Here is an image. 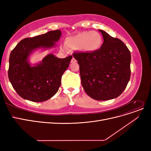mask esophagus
<instances>
[{
	"label": "esophagus",
	"mask_w": 151,
	"mask_h": 151,
	"mask_svg": "<svg viewBox=\"0 0 151 151\" xmlns=\"http://www.w3.org/2000/svg\"><path fill=\"white\" fill-rule=\"evenodd\" d=\"M77 62V60H76V59L73 57L72 58V60H71V61H70V62L71 63H74V62Z\"/></svg>",
	"instance_id": "esophagus-1"
}]
</instances>
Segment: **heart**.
Returning <instances> with one entry per match:
<instances>
[{
    "label": "heart",
    "mask_w": 151,
    "mask_h": 151,
    "mask_svg": "<svg viewBox=\"0 0 151 151\" xmlns=\"http://www.w3.org/2000/svg\"><path fill=\"white\" fill-rule=\"evenodd\" d=\"M102 36L97 31H83L65 40L67 47L73 50L81 49L84 52H93L101 47Z\"/></svg>",
    "instance_id": "b5f03b06"
}]
</instances>
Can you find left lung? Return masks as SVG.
<instances>
[{
	"label": "left lung",
	"mask_w": 151,
	"mask_h": 151,
	"mask_svg": "<svg viewBox=\"0 0 151 151\" xmlns=\"http://www.w3.org/2000/svg\"><path fill=\"white\" fill-rule=\"evenodd\" d=\"M104 42L93 52H74L79 65L85 92L98 101L116 98L123 92L130 78L131 55L122 41L103 30Z\"/></svg>",
	"instance_id": "obj_1"
}]
</instances>
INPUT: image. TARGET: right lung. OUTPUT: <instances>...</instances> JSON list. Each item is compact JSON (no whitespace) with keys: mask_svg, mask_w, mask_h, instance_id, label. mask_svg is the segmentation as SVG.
Segmentation results:
<instances>
[{"mask_svg":"<svg viewBox=\"0 0 151 151\" xmlns=\"http://www.w3.org/2000/svg\"><path fill=\"white\" fill-rule=\"evenodd\" d=\"M61 31L47 33L22 40L10 54L8 77L13 88L21 98L33 102H42L57 93L61 79L72 58H58L52 54L45 57L42 62L31 67L28 57L38 48H50L60 38Z\"/></svg>","mask_w":151,"mask_h":151,"instance_id":"add662e5","label":"right lung"}]
</instances>
